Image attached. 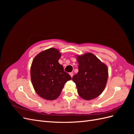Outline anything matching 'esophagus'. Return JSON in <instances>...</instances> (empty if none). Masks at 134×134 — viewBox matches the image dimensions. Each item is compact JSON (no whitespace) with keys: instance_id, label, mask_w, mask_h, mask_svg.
<instances>
[{"instance_id":"34e87169","label":"esophagus","mask_w":134,"mask_h":134,"mask_svg":"<svg viewBox=\"0 0 134 134\" xmlns=\"http://www.w3.org/2000/svg\"><path fill=\"white\" fill-rule=\"evenodd\" d=\"M69 74H70V75L71 77V78H72V76H73V72H70Z\"/></svg>"}]
</instances>
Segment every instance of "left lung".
<instances>
[{
  "mask_svg": "<svg viewBox=\"0 0 134 134\" xmlns=\"http://www.w3.org/2000/svg\"><path fill=\"white\" fill-rule=\"evenodd\" d=\"M79 71L72 78L78 93L86 100L99 96L106 87L108 79L107 66L91 53L77 56Z\"/></svg>",
  "mask_w": 134,
  "mask_h": 134,
  "instance_id": "1",
  "label": "left lung"
}]
</instances>
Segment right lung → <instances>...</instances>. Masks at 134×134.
I'll list each match as a JSON object with an SVG mask.
<instances>
[{
    "instance_id": "add662e5",
    "label": "right lung",
    "mask_w": 134,
    "mask_h": 134,
    "mask_svg": "<svg viewBox=\"0 0 134 134\" xmlns=\"http://www.w3.org/2000/svg\"><path fill=\"white\" fill-rule=\"evenodd\" d=\"M61 54L50 48L39 53L34 58L31 68V78L36 92L42 98L54 100L60 96L70 75L64 71L59 63Z\"/></svg>"
}]
</instances>
